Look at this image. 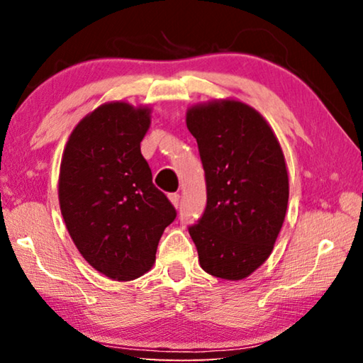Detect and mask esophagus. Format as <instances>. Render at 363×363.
Wrapping results in <instances>:
<instances>
[{"mask_svg": "<svg viewBox=\"0 0 363 363\" xmlns=\"http://www.w3.org/2000/svg\"><path fill=\"white\" fill-rule=\"evenodd\" d=\"M169 200H171V203H173L177 208V206H179V201H181V195L179 194H169Z\"/></svg>", "mask_w": 363, "mask_h": 363, "instance_id": "obj_1", "label": "esophagus"}]
</instances>
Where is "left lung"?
Segmentation results:
<instances>
[{"label": "left lung", "instance_id": "8db88e82", "mask_svg": "<svg viewBox=\"0 0 363 363\" xmlns=\"http://www.w3.org/2000/svg\"><path fill=\"white\" fill-rule=\"evenodd\" d=\"M187 128L205 171L206 206L189 225L200 266L242 280L272 253L288 205L284 152L266 120L237 101L190 108Z\"/></svg>", "mask_w": 363, "mask_h": 363}]
</instances>
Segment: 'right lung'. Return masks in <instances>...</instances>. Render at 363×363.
Listing matches in <instances>:
<instances>
[{
  "mask_svg": "<svg viewBox=\"0 0 363 363\" xmlns=\"http://www.w3.org/2000/svg\"><path fill=\"white\" fill-rule=\"evenodd\" d=\"M149 113L125 102L96 108L70 134L60 163V211L72 240L113 280H134L152 267L177 214L140 153Z\"/></svg>",
  "mask_w": 363,
  "mask_h": 363,
  "instance_id": "right-lung-1",
  "label": "right lung"
}]
</instances>
